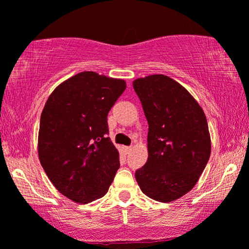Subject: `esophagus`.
I'll use <instances>...</instances> for the list:
<instances>
[{
  "label": "esophagus",
  "instance_id": "obj_1",
  "mask_svg": "<svg viewBox=\"0 0 249 249\" xmlns=\"http://www.w3.org/2000/svg\"><path fill=\"white\" fill-rule=\"evenodd\" d=\"M123 149H124L125 154H128V152H130V151L132 150V147H124Z\"/></svg>",
  "mask_w": 249,
  "mask_h": 249
}]
</instances>
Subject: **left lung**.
<instances>
[{
	"label": "left lung",
	"mask_w": 249,
	"mask_h": 249,
	"mask_svg": "<svg viewBox=\"0 0 249 249\" xmlns=\"http://www.w3.org/2000/svg\"><path fill=\"white\" fill-rule=\"evenodd\" d=\"M147 118L148 160L135 172L145 196L170 203L196 185L211 156L207 119L181 84L158 74L133 82Z\"/></svg>",
	"instance_id": "left-lung-1"
}]
</instances>
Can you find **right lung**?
<instances>
[{
    "mask_svg": "<svg viewBox=\"0 0 249 249\" xmlns=\"http://www.w3.org/2000/svg\"><path fill=\"white\" fill-rule=\"evenodd\" d=\"M126 89L124 79L82 71L50 94L38 131V158L57 188L75 203L107 194L119 168L107 116Z\"/></svg>",
    "mask_w": 249,
    "mask_h": 249,
    "instance_id": "add662e5",
    "label": "right lung"
}]
</instances>
